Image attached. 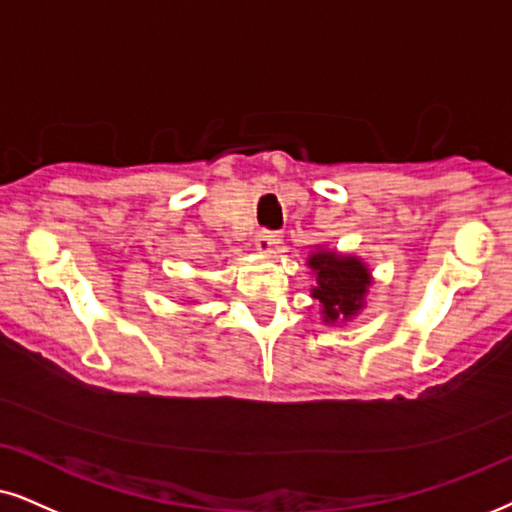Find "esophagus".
<instances>
[{
	"label": "esophagus",
	"instance_id": "esophagus-1",
	"mask_svg": "<svg viewBox=\"0 0 512 512\" xmlns=\"http://www.w3.org/2000/svg\"><path fill=\"white\" fill-rule=\"evenodd\" d=\"M274 245H276L274 231L262 229L260 234L255 236V248H257V252H260V255H271V252H274Z\"/></svg>",
	"mask_w": 512,
	"mask_h": 512
}]
</instances>
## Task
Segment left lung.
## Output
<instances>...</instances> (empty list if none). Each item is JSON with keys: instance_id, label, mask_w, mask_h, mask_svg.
<instances>
[{"instance_id": "1", "label": "left lung", "mask_w": 512, "mask_h": 512, "mask_svg": "<svg viewBox=\"0 0 512 512\" xmlns=\"http://www.w3.org/2000/svg\"><path fill=\"white\" fill-rule=\"evenodd\" d=\"M307 267L314 274L312 297L319 300L321 321L326 326L349 323L364 312L373 276L361 257L319 245L309 252Z\"/></svg>"}]
</instances>
